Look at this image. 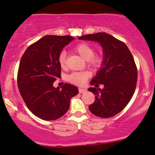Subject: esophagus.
<instances>
[{"label": "esophagus", "mask_w": 155, "mask_h": 155, "mask_svg": "<svg viewBox=\"0 0 155 155\" xmlns=\"http://www.w3.org/2000/svg\"><path fill=\"white\" fill-rule=\"evenodd\" d=\"M79 93H84V92H85L86 91V89L85 88H79Z\"/></svg>", "instance_id": "obj_1"}]
</instances>
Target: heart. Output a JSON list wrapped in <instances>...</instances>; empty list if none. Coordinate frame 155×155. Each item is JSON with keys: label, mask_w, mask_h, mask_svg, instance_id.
<instances>
[{"label": "heart", "mask_w": 155, "mask_h": 155, "mask_svg": "<svg viewBox=\"0 0 155 155\" xmlns=\"http://www.w3.org/2000/svg\"><path fill=\"white\" fill-rule=\"evenodd\" d=\"M74 51L77 52L81 57L87 60V64L94 68H98L101 66L103 57L99 54H94V48L93 46L86 43H80L74 47ZM66 53L61 52L58 56V64L61 68L66 67ZM90 73L87 71L73 72L68 75L67 79L68 82L77 85H82L85 83Z\"/></svg>", "instance_id": "b5f03b06"}]
</instances>
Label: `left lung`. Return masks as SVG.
Segmentation results:
<instances>
[{"label": "left lung", "instance_id": "8db88e82", "mask_svg": "<svg viewBox=\"0 0 155 155\" xmlns=\"http://www.w3.org/2000/svg\"><path fill=\"white\" fill-rule=\"evenodd\" d=\"M79 40L98 42L104 49L102 67L90 82L96 87L87 89L95 94L89 110L101 118L114 116L127 105L137 86V68L132 54L125 43L107 33L87 34ZM100 84L104 85L103 89L98 87Z\"/></svg>", "mask_w": 155, "mask_h": 155}]
</instances>
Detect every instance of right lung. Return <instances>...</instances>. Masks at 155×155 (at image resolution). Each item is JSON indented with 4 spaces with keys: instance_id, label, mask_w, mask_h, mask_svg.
Instances as JSON below:
<instances>
[{
    "instance_id": "add662e5",
    "label": "right lung",
    "mask_w": 155,
    "mask_h": 155,
    "mask_svg": "<svg viewBox=\"0 0 155 155\" xmlns=\"http://www.w3.org/2000/svg\"><path fill=\"white\" fill-rule=\"evenodd\" d=\"M74 40L71 36L47 35L31 44L20 61L17 84L29 110L38 118L53 121L63 116L70 99L79 93L77 87L65 83L60 88L53 82L61 78L58 56Z\"/></svg>"
}]
</instances>
